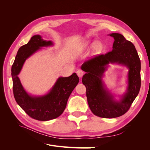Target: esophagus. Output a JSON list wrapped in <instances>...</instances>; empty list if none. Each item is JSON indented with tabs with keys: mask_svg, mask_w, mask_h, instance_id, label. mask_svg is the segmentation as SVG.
<instances>
[{
	"mask_svg": "<svg viewBox=\"0 0 150 150\" xmlns=\"http://www.w3.org/2000/svg\"><path fill=\"white\" fill-rule=\"evenodd\" d=\"M76 74H77V75L79 76V78H81V77H82L84 75V72L82 70L79 69V70H78L76 71Z\"/></svg>",
	"mask_w": 150,
	"mask_h": 150,
	"instance_id": "1",
	"label": "esophagus"
}]
</instances>
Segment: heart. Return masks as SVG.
I'll return each mask as SVG.
<instances>
[{
    "instance_id": "obj_1",
    "label": "heart",
    "mask_w": 150,
    "mask_h": 150,
    "mask_svg": "<svg viewBox=\"0 0 150 150\" xmlns=\"http://www.w3.org/2000/svg\"><path fill=\"white\" fill-rule=\"evenodd\" d=\"M86 48H94L95 51L99 52L102 51L103 46L101 42L97 40H93V41H87L84 44Z\"/></svg>"
}]
</instances>
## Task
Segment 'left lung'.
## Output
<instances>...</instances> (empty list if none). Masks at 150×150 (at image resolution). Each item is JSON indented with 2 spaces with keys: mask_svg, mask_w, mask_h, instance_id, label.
Segmentation results:
<instances>
[{
  "mask_svg": "<svg viewBox=\"0 0 150 150\" xmlns=\"http://www.w3.org/2000/svg\"><path fill=\"white\" fill-rule=\"evenodd\" d=\"M110 35L115 39L112 51L95 56L81 66L86 72L82 82L86 88L89 106L94 115L104 118H114L125 114L141 87V62L133 44L122 34L112 33ZM110 63L125 65L129 69L128 87L120 100H116L102 81L104 72Z\"/></svg>",
  "mask_w": 150,
  "mask_h": 150,
  "instance_id": "1",
  "label": "left lung"
}]
</instances>
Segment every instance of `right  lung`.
<instances>
[{"mask_svg": "<svg viewBox=\"0 0 150 150\" xmlns=\"http://www.w3.org/2000/svg\"><path fill=\"white\" fill-rule=\"evenodd\" d=\"M53 45L52 41L43 40L40 35L33 36L28 44L18 50L11 69L13 93L17 103L32 118L39 121H49L59 116L79 83L78 76L74 72L69 77L59 78L49 91L42 96H33L25 91L18 77L25 61L42 47Z\"/></svg>", "mask_w": 150, "mask_h": 150, "instance_id": "right-lung-1", "label": "right lung"}]
</instances>
